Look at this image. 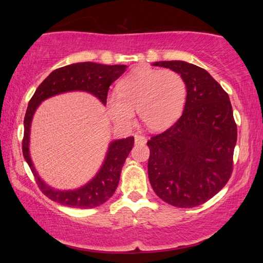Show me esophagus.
<instances>
[{"instance_id": "esophagus-1", "label": "esophagus", "mask_w": 263, "mask_h": 263, "mask_svg": "<svg viewBox=\"0 0 263 263\" xmlns=\"http://www.w3.org/2000/svg\"><path fill=\"white\" fill-rule=\"evenodd\" d=\"M135 140L137 144H144L147 142V139L146 137H143L142 135H136L135 136Z\"/></svg>"}]
</instances>
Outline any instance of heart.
<instances>
[{
	"instance_id": "heart-1",
	"label": "heart",
	"mask_w": 263,
	"mask_h": 263,
	"mask_svg": "<svg viewBox=\"0 0 263 263\" xmlns=\"http://www.w3.org/2000/svg\"><path fill=\"white\" fill-rule=\"evenodd\" d=\"M185 98L186 85L178 72L143 66L119 83L117 92L108 95L106 106L117 124H130L138 110L144 125L159 131L178 119Z\"/></svg>"
}]
</instances>
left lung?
Instances as JSON below:
<instances>
[{
  "instance_id": "obj_1",
  "label": "left lung",
  "mask_w": 263,
  "mask_h": 263,
  "mask_svg": "<svg viewBox=\"0 0 263 263\" xmlns=\"http://www.w3.org/2000/svg\"><path fill=\"white\" fill-rule=\"evenodd\" d=\"M154 65L182 76L186 102L180 119L147 142L149 181L165 202L193 208L210 200L231 178L237 140L232 104L228 93L202 68L183 61Z\"/></svg>"
}]
</instances>
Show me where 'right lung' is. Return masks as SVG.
<instances>
[{"instance_id": "add662e5", "label": "right lung", "mask_w": 263, "mask_h": 263, "mask_svg": "<svg viewBox=\"0 0 263 263\" xmlns=\"http://www.w3.org/2000/svg\"><path fill=\"white\" fill-rule=\"evenodd\" d=\"M126 68V65H104L92 62L66 65L54 70L36 89L25 115L22 154L35 176L38 187L48 199L60 204L79 209H91L106 202L119 185L122 167L133 147L135 138L128 137L111 142L102 168L85 186L73 191H58L41 180L29 155L30 125L38 105L48 97L73 90L90 92L106 105L109 86L124 73Z\"/></svg>"}]
</instances>
